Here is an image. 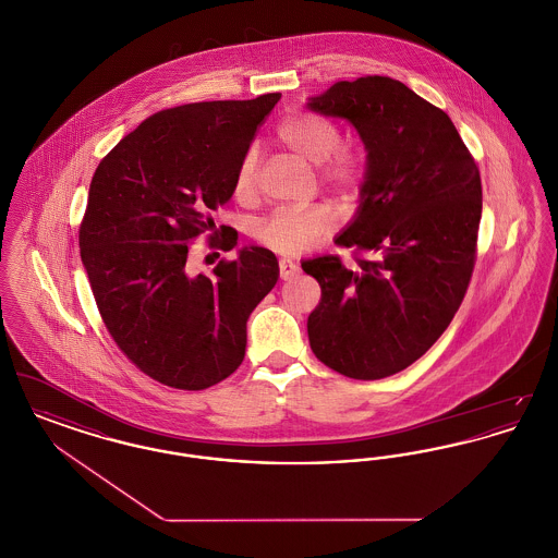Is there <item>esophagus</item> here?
<instances>
[{"label":"esophagus","instance_id":"34e87169","mask_svg":"<svg viewBox=\"0 0 558 558\" xmlns=\"http://www.w3.org/2000/svg\"><path fill=\"white\" fill-rule=\"evenodd\" d=\"M278 267H280V278L282 280H291V278L299 274V266L292 264L291 259H280Z\"/></svg>","mask_w":558,"mask_h":558}]
</instances>
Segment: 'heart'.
I'll return each instance as SVG.
<instances>
[{
  "label": "heart",
  "instance_id": "heart-1",
  "mask_svg": "<svg viewBox=\"0 0 558 558\" xmlns=\"http://www.w3.org/2000/svg\"><path fill=\"white\" fill-rule=\"evenodd\" d=\"M276 140L294 157L318 165L322 184L343 194H357L368 178V155L360 146L341 144V130L330 119L294 110L276 128ZM234 194L248 201L255 194V155L246 153L234 178ZM339 226V211L316 203L301 211H278L255 228V240L280 255H301L328 239Z\"/></svg>",
  "mask_w": 558,
  "mask_h": 558
}]
</instances>
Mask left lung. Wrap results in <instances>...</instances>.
<instances>
[{
  "instance_id": "8db88e82",
  "label": "left lung",
  "mask_w": 558,
  "mask_h": 558,
  "mask_svg": "<svg viewBox=\"0 0 558 558\" xmlns=\"http://www.w3.org/2000/svg\"><path fill=\"white\" fill-rule=\"evenodd\" d=\"M307 108L349 121L368 153L355 219L337 244L372 253L301 267L322 289L310 345L328 368L376 380L408 368L444 335L477 259L481 178L450 117L391 77L339 81Z\"/></svg>"
}]
</instances>
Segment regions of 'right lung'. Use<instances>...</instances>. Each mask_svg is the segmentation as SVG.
<instances>
[{
  "label": "right lung",
  "instance_id": "1",
  "mask_svg": "<svg viewBox=\"0 0 558 558\" xmlns=\"http://www.w3.org/2000/svg\"><path fill=\"white\" fill-rule=\"evenodd\" d=\"M278 100L159 110L92 178L80 248L96 305L119 349L167 387L201 391L236 371L246 319L278 282L264 246H244L211 276L186 267L190 240L215 230L211 213L232 198L240 160ZM236 240L223 232L209 246L232 251Z\"/></svg>",
  "mask_w": 558,
  "mask_h": 558
}]
</instances>
